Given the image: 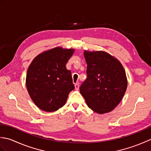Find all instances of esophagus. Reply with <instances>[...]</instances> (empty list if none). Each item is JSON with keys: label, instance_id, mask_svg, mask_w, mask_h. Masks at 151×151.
Segmentation results:
<instances>
[{"label": "esophagus", "instance_id": "esophagus-1", "mask_svg": "<svg viewBox=\"0 0 151 151\" xmlns=\"http://www.w3.org/2000/svg\"><path fill=\"white\" fill-rule=\"evenodd\" d=\"M75 89H76V90H78V89H79V87H80L78 83H76V84H75Z\"/></svg>", "mask_w": 151, "mask_h": 151}]
</instances>
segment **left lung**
<instances>
[{"instance_id":"1","label":"left lung","mask_w":151,"mask_h":151,"mask_svg":"<svg viewBox=\"0 0 151 151\" xmlns=\"http://www.w3.org/2000/svg\"><path fill=\"white\" fill-rule=\"evenodd\" d=\"M87 76L80 87L88 106L97 114L112 111L119 104L127 88L124 67L104 51L84 50Z\"/></svg>"}]
</instances>
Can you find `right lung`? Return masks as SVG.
<instances>
[{"label":"right lung","instance_id":"right-lung-1","mask_svg":"<svg viewBox=\"0 0 151 151\" xmlns=\"http://www.w3.org/2000/svg\"><path fill=\"white\" fill-rule=\"evenodd\" d=\"M75 49L57 47L35 57L28 67L26 86L32 100L41 110L52 112L65 104L75 89L66 63Z\"/></svg>","mask_w":151,"mask_h":151}]
</instances>
